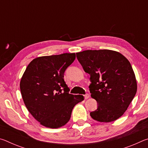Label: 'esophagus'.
<instances>
[{"mask_svg":"<svg viewBox=\"0 0 148 148\" xmlns=\"http://www.w3.org/2000/svg\"><path fill=\"white\" fill-rule=\"evenodd\" d=\"M84 97H85V99H88L89 98V94H86V95H84Z\"/></svg>","mask_w":148,"mask_h":148,"instance_id":"34e87169","label":"esophagus"}]
</instances>
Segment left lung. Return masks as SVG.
I'll list each match as a JSON object with an SVG mask.
<instances>
[{"mask_svg": "<svg viewBox=\"0 0 148 148\" xmlns=\"http://www.w3.org/2000/svg\"><path fill=\"white\" fill-rule=\"evenodd\" d=\"M76 57L84 71L90 75L89 91L98 105L90 116L99 122L119 118L137 91L136 77L128 59L109 49L86 50L76 53Z\"/></svg>", "mask_w": 148, "mask_h": 148, "instance_id": "1", "label": "left lung"}]
</instances>
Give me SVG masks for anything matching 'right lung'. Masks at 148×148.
<instances>
[{
    "label": "right lung",
    "instance_id": "right-lung-1",
    "mask_svg": "<svg viewBox=\"0 0 148 148\" xmlns=\"http://www.w3.org/2000/svg\"><path fill=\"white\" fill-rule=\"evenodd\" d=\"M75 53L37 57L30 62L20 82L22 98L27 110L42 125L51 129L64 126L73 108L83 95L69 93L64 79Z\"/></svg>",
    "mask_w": 148,
    "mask_h": 148
}]
</instances>
